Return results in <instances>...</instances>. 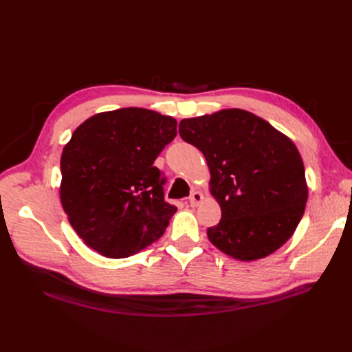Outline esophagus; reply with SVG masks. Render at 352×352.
I'll return each instance as SVG.
<instances>
[{
	"label": "esophagus",
	"mask_w": 352,
	"mask_h": 352,
	"mask_svg": "<svg viewBox=\"0 0 352 352\" xmlns=\"http://www.w3.org/2000/svg\"><path fill=\"white\" fill-rule=\"evenodd\" d=\"M202 199H204V197H202V194L201 192H198V190H194L192 194H190V197H189V204L192 206V207H198L201 202H202Z\"/></svg>",
	"instance_id": "esophagus-1"
}]
</instances>
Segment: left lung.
Returning <instances> with one entry per match:
<instances>
[{
  "mask_svg": "<svg viewBox=\"0 0 352 352\" xmlns=\"http://www.w3.org/2000/svg\"><path fill=\"white\" fill-rule=\"evenodd\" d=\"M179 135L204 154L211 194L221 208L210 242L241 261L264 258L292 236L308 188L302 158L289 138L239 109L179 123Z\"/></svg>",
  "mask_w": 352,
  "mask_h": 352,
  "instance_id": "8db88e82",
  "label": "left lung"
}]
</instances>
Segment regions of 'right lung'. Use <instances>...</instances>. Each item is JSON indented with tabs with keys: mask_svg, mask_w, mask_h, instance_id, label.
Here are the masks:
<instances>
[{
	"mask_svg": "<svg viewBox=\"0 0 352 352\" xmlns=\"http://www.w3.org/2000/svg\"><path fill=\"white\" fill-rule=\"evenodd\" d=\"M176 127L173 117L129 107L95 114L73 132L61 154L60 198L89 248L124 258L163 235L177 208L164 199L154 162Z\"/></svg>",
	"mask_w": 352,
	"mask_h": 352,
	"instance_id": "1",
	"label": "right lung"
}]
</instances>
